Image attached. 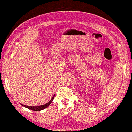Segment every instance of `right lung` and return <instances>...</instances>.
<instances>
[{"instance_id": "add662e5", "label": "right lung", "mask_w": 132, "mask_h": 132, "mask_svg": "<svg viewBox=\"0 0 132 132\" xmlns=\"http://www.w3.org/2000/svg\"><path fill=\"white\" fill-rule=\"evenodd\" d=\"M54 96H55V95H54V96H53V97L52 98L51 100H50L48 103H46L45 104H44V105H40V106H28V105H24V104H21V103H20V104H21L22 106H24V107L27 108H28V109H31V110L35 111H40L43 110V109H45V108H47V106H49V105H50V104H51V103L52 102L53 100L54 99Z\"/></svg>"}]
</instances>
